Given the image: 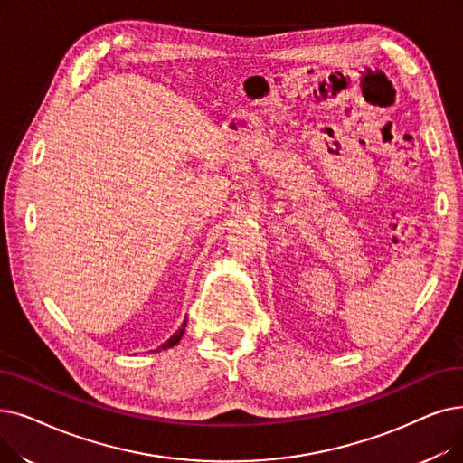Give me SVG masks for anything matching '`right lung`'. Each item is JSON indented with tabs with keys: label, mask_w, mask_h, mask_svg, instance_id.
Here are the masks:
<instances>
[{
	"label": "right lung",
	"mask_w": 463,
	"mask_h": 463,
	"mask_svg": "<svg viewBox=\"0 0 463 463\" xmlns=\"http://www.w3.org/2000/svg\"><path fill=\"white\" fill-rule=\"evenodd\" d=\"M185 321H184V326L182 327H179L168 340H166V343L163 345V346H160L158 350H155V352H160V350H168V348H172V346H175L177 343H179V340H182V336H184V333H185Z\"/></svg>",
	"instance_id": "add662e5"
}]
</instances>
